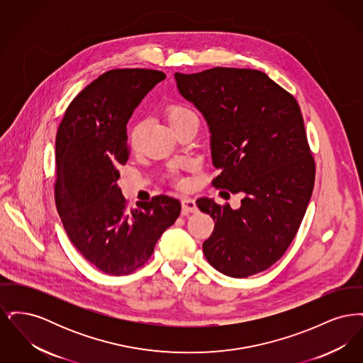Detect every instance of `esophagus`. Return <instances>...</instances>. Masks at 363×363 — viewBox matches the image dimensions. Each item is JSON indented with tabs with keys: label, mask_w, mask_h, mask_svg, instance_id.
<instances>
[{
	"label": "esophagus",
	"mask_w": 363,
	"mask_h": 363,
	"mask_svg": "<svg viewBox=\"0 0 363 363\" xmlns=\"http://www.w3.org/2000/svg\"><path fill=\"white\" fill-rule=\"evenodd\" d=\"M197 212V206H196V200L193 199H184L182 200V215H189Z\"/></svg>",
	"instance_id": "1"
}]
</instances>
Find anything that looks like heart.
Listing matches in <instances>:
<instances>
[{
	"label": "heart",
	"instance_id": "b5f03b06",
	"mask_svg": "<svg viewBox=\"0 0 363 363\" xmlns=\"http://www.w3.org/2000/svg\"><path fill=\"white\" fill-rule=\"evenodd\" d=\"M166 113H167V120L170 122L172 128H174L177 123L184 121L185 118L194 116V113L191 110L181 106V104H172V106H169ZM141 135H143V123H136L132 128V130H130V143H132V145H135V147L138 145V143H140Z\"/></svg>",
	"mask_w": 363,
	"mask_h": 363
}]
</instances>
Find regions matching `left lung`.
Segmentation results:
<instances>
[{"instance_id":"obj_1","label":"left lung","mask_w":363,"mask_h":363,"mask_svg":"<svg viewBox=\"0 0 363 363\" xmlns=\"http://www.w3.org/2000/svg\"><path fill=\"white\" fill-rule=\"evenodd\" d=\"M175 82L207 122L218 170L212 185L243 194L237 209L208 197L197 200L215 222L203 252L227 277L262 272L289 249L313 193L314 160L301 108L259 70L175 73Z\"/></svg>"}]
</instances>
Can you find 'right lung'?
<instances>
[{"mask_svg": "<svg viewBox=\"0 0 363 363\" xmlns=\"http://www.w3.org/2000/svg\"><path fill=\"white\" fill-rule=\"evenodd\" d=\"M166 74L108 70L72 101L55 138V204L72 243L104 274L136 271L174 225L181 203L170 196L128 209L117 181L129 159L126 123Z\"/></svg>", "mask_w": 363, "mask_h": 363, "instance_id": "1", "label": "right lung"}]
</instances>
